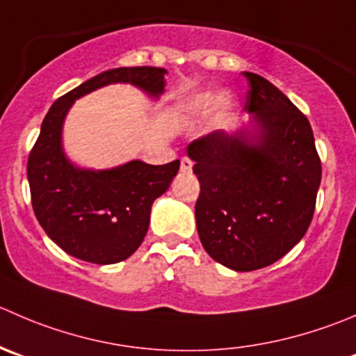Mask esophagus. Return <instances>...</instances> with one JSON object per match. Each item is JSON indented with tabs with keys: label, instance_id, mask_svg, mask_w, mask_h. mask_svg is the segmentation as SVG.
<instances>
[{
	"label": "esophagus",
	"instance_id": "obj_1",
	"mask_svg": "<svg viewBox=\"0 0 356 356\" xmlns=\"http://www.w3.org/2000/svg\"><path fill=\"white\" fill-rule=\"evenodd\" d=\"M191 168H193V161L189 160L188 156L181 158V170L182 172H191Z\"/></svg>",
	"mask_w": 356,
	"mask_h": 356
}]
</instances>
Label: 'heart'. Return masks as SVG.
I'll use <instances>...</instances> for the list:
<instances>
[{
	"label": "heart",
	"instance_id": "obj_1",
	"mask_svg": "<svg viewBox=\"0 0 356 356\" xmlns=\"http://www.w3.org/2000/svg\"><path fill=\"white\" fill-rule=\"evenodd\" d=\"M216 102L217 97L213 94H202L198 95V97L193 99V101L189 102L188 108L189 111L196 113V115H207V113L216 106Z\"/></svg>",
	"mask_w": 356,
	"mask_h": 356
}]
</instances>
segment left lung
Listing matches in <instances>:
<instances>
[{
  "mask_svg": "<svg viewBox=\"0 0 356 356\" xmlns=\"http://www.w3.org/2000/svg\"><path fill=\"white\" fill-rule=\"evenodd\" d=\"M245 111L259 127L212 132L188 154L200 181L195 216L200 240L213 261L254 271L284 257L308 231L322 179V161L308 118L273 83L254 72Z\"/></svg>",
  "mask_w": 356,
  "mask_h": 356,
  "instance_id": "obj_1",
  "label": "left lung"
}]
</instances>
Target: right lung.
Wrapping results in <instances>:
<instances>
[{"label": "right lung", "mask_w": 356, "mask_h": 356, "mask_svg": "<svg viewBox=\"0 0 356 356\" xmlns=\"http://www.w3.org/2000/svg\"><path fill=\"white\" fill-rule=\"evenodd\" d=\"M165 69H109L51 104L27 160L31 202L44 233L64 252L94 264L125 261L143 243L151 205L179 170V160L147 165L134 160L111 170H81L60 146L62 122L72 102L109 83H132L153 97L163 94Z\"/></svg>", "instance_id": "right-lung-1"}]
</instances>
